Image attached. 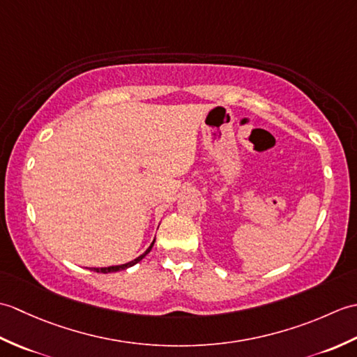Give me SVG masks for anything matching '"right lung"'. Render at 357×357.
<instances>
[{
    "instance_id": "1",
    "label": "right lung",
    "mask_w": 357,
    "mask_h": 357,
    "mask_svg": "<svg viewBox=\"0 0 357 357\" xmlns=\"http://www.w3.org/2000/svg\"><path fill=\"white\" fill-rule=\"evenodd\" d=\"M153 244H155V241L151 242V245L146 250V253H142L139 257H136V259H133V261H130V262H127V264H123V265H115V267H104V268H93L96 273H113V271H119V270H126V268H128V267H132V265H135V264H138L142 257H146L149 253H150V250H151V247H153Z\"/></svg>"
}]
</instances>
